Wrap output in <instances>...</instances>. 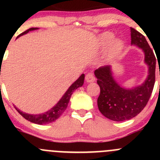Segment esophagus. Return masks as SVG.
<instances>
[{
  "label": "esophagus",
  "mask_w": 160,
  "mask_h": 160,
  "mask_svg": "<svg viewBox=\"0 0 160 160\" xmlns=\"http://www.w3.org/2000/svg\"><path fill=\"white\" fill-rule=\"evenodd\" d=\"M85 80H86V81L88 82V83H91V82L94 81L95 77L92 72H89V73L87 74L86 77H85Z\"/></svg>",
  "instance_id": "esophagus-1"
}]
</instances>
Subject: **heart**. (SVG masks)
<instances>
[{
  "mask_svg": "<svg viewBox=\"0 0 160 160\" xmlns=\"http://www.w3.org/2000/svg\"><path fill=\"white\" fill-rule=\"evenodd\" d=\"M113 39V35H111V33H108V32H106V33H104L100 38V42H101V44L102 46H108V44H110ZM122 49H123V43L121 40L116 39L114 41L112 42L111 46V52L113 53H118L122 51Z\"/></svg>",
  "mask_w": 160,
  "mask_h": 160,
  "instance_id": "heart-1",
  "label": "heart"
}]
</instances>
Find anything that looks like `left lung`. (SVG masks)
<instances>
[{
  "instance_id": "1",
  "label": "left lung",
  "mask_w": 160,
  "mask_h": 160,
  "mask_svg": "<svg viewBox=\"0 0 160 160\" xmlns=\"http://www.w3.org/2000/svg\"><path fill=\"white\" fill-rule=\"evenodd\" d=\"M131 44L142 49L145 62L149 67V75L142 85L131 89L121 87L113 77L111 66H104L94 71L101 93L98 106L101 114L115 122H123L135 117L149 101L156 80V56L146 38L131 28Z\"/></svg>"
}]
</instances>
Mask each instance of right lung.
<instances>
[{"label":"right lung","mask_w":160,"mask_h":160,"mask_svg":"<svg viewBox=\"0 0 160 160\" xmlns=\"http://www.w3.org/2000/svg\"><path fill=\"white\" fill-rule=\"evenodd\" d=\"M38 29V28H31L29 29L26 30L25 32H22V34L18 35L17 38L22 36V35H25V34H27L30 31H34ZM84 74H82L73 83L69 88V89L67 90L65 93L63 94V96L62 97L60 100L59 101V102L56 104L53 108H52L50 110L45 113H42V114H27V113L22 112L19 109H18L17 108L14 106L15 109L18 111L19 114L22 116L23 118H25L26 120L29 121V122H32V123L38 124V125H46V124L51 123V122H53L54 121H56V119L59 118L60 117L61 114L65 111L66 109H67V106H68L69 101H70V97L72 95V92L74 90H76L78 88H80V87L83 86V81H84Z\"/></svg>","instance_id":"add662e5"}]
</instances>
